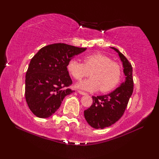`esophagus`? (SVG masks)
Returning a JSON list of instances; mask_svg holds the SVG:
<instances>
[{"mask_svg":"<svg viewBox=\"0 0 159 159\" xmlns=\"http://www.w3.org/2000/svg\"><path fill=\"white\" fill-rule=\"evenodd\" d=\"M78 93H79L80 95H87V93H85V92H83V91H81V90H78Z\"/></svg>","mask_w":159,"mask_h":159,"instance_id":"1","label":"esophagus"}]
</instances>
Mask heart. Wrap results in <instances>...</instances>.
Here are the masks:
<instances>
[{"mask_svg": "<svg viewBox=\"0 0 159 159\" xmlns=\"http://www.w3.org/2000/svg\"><path fill=\"white\" fill-rule=\"evenodd\" d=\"M69 74L77 80L88 76L91 78L77 84V87L88 91L100 89L107 93L118 85L121 76V67L107 56L100 53L90 54L83 57V63L75 59L70 60L66 66Z\"/></svg>", "mask_w": 159, "mask_h": 159, "instance_id": "b5f03b06", "label": "heart"}]
</instances>
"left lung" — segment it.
Segmentation results:
<instances>
[{"instance_id":"left-lung-1","label":"left lung","mask_w":159,"mask_h":159,"mask_svg":"<svg viewBox=\"0 0 159 159\" xmlns=\"http://www.w3.org/2000/svg\"><path fill=\"white\" fill-rule=\"evenodd\" d=\"M119 55L123 62L125 81L107 95L93 96V104L84 111V116L91 127L103 129L109 127L122 117L133 92V67L119 50L111 47Z\"/></svg>"}]
</instances>
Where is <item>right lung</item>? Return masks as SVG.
Segmentation results:
<instances>
[{
	"label": "right lung",
	"mask_w": 159,
	"mask_h": 159,
	"mask_svg": "<svg viewBox=\"0 0 159 159\" xmlns=\"http://www.w3.org/2000/svg\"><path fill=\"white\" fill-rule=\"evenodd\" d=\"M86 50L65 43L40 49L31 60L26 74L25 98L29 109L39 118H48L60 108L66 95L74 92L66 66L75 55Z\"/></svg>",
	"instance_id": "obj_1"
}]
</instances>
